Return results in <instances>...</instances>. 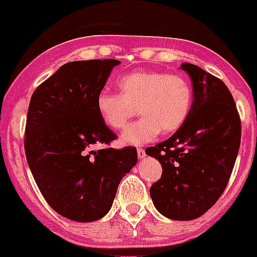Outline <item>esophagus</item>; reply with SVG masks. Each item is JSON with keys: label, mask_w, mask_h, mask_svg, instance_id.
<instances>
[{"label": "esophagus", "mask_w": 257, "mask_h": 257, "mask_svg": "<svg viewBox=\"0 0 257 257\" xmlns=\"http://www.w3.org/2000/svg\"><path fill=\"white\" fill-rule=\"evenodd\" d=\"M138 157L139 159H144L145 158V150L143 148H138Z\"/></svg>", "instance_id": "1"}]
</instances>
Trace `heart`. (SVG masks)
Returning a JSON list of instances; mask_svg holds the SVG:
<instances>
[{"label":"heart","instance_id":"heart-1","mask_svg":"<svg viewBox=\"0 0 257 257\" xmlns=\"http://www.w3.org/2000/svg\"><path fill=\"white\" fill-rule=\"evenodd\" d=\"M118 93L102 90L95 99L96 112L105 126L121 130L136 114L141 118L122 134L124 144L140 145L159 133H175L191 109L192 89L181 75L159 71L133 72L118 81Z\"/></svg>","mask_w":257,"mask_h":257}]
</instances>
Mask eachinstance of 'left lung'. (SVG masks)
Listing matches in <instances>:
<instances>
[{
	"instance_id": "1",
	"label": "left lung",
	"mask_w": 257,
	"mask_h": 257,
	"mask_svg": "<svg viewBox=\"0 0 257 257\" xmlns=\"http://www.w3.org/2000/svg\"><path fill=\"white\" fill-rule=\"evenodd\" d=\"M191 109L169 139L145 153L161 162L162 177L150 187L155 208L173 220L205 214L227 187L241 144V119L224 82L192 63Z\"/></svg>"
}]
</instances>
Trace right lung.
Wrapping results in <instances>:
<instances>
[{"label": "right lung", "instance_id": "1", "mask_svg": "<svg viewBox=\"0 0 257 257\" xmlns=\"http://www.w3.org/2000/svg\"><path fill=\"white\" fill-rule=\"evenodd\" d=\"M119 61L65 63L35 89L28 109L25 155L49 206L75 222L109 211L117 187L138 162L136 148L94 150L117 138L96 112V95Z\"/></svg>", "mask_w": 257, "mask_h": 257}]
</instances>
